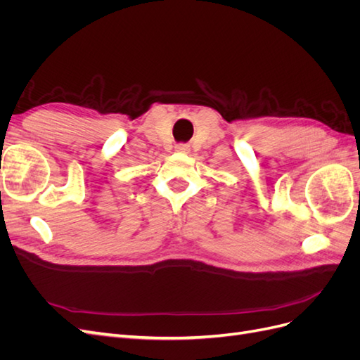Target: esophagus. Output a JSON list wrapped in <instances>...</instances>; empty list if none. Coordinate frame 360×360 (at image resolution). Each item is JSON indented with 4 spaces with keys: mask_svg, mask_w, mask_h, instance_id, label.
<instances>
[{
    "mask_svg": "<svg viewBox=\"0 0 360 360\" xmlns=\"http://www.w3.org/2000/svg\"><path fill=\"white\" fill-rule=\"evenodd\" d=\"M176 151H179V153H188L189 151V146L188 144H177L176 146Z\"/></svg>",
    "mask_w": 360,
    "mask_h": 360,
    "instance_id": "obj_1",
    "label": "esophagus"
}]
</instances>
